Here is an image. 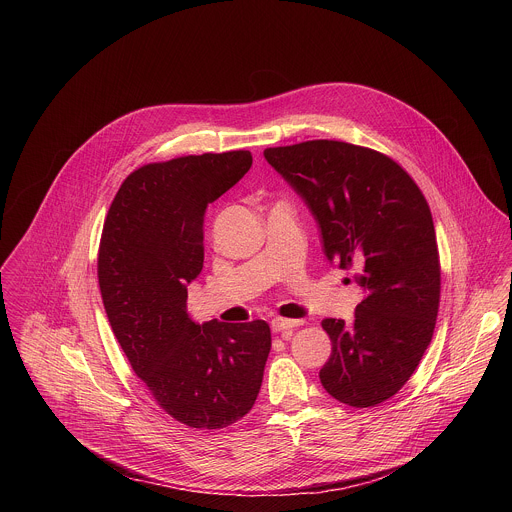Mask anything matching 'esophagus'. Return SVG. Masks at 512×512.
Wrapping results in <instances>:
<instances>
[{
	"instance_id": "34e87169",
	"label": "esophagus",
	"mask_w": 512,
	"mask_h": 512,
	"mask_svg": "<svg viewBox=\"0 0 512 512\" xmlns=\"http://www.w3.org/2000/svg\"><path fill=\"white\" fill-rule=\"evenodd\" d=\"M303 325V321L299 319H284V317H276L272 319V331L274 333H286V335H292L293 329Z\"/></svg>"
}]
</instances>
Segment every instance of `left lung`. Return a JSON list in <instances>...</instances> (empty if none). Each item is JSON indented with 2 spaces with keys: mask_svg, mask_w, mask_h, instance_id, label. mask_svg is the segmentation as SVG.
Returning <instances> with one entry per match:
<instances>
[{
  "mask_svg": "<svg viewBox=\"0 0 512 512\" xmlns=\"http://www.w3.org/2000/svg\"><path fill=\"white\" fill-rule=\"evenodd\" d=\"M317 220L329 262L355 270V319H323L331 357L323 388L353 408L392 398L436 327L441 270L426 197L388 155L335 140L264 149Z\"/></svg>",
  "mask_w": 512,
  "mask_h": 512,
  "instance_id": "8db88e82",
  "label": "left lung"
}]
</instances>
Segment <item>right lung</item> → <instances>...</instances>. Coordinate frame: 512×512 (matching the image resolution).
<instances>
[{
  "label": "right lung",
  "mask_w": 512,
  "mask_h": 512,
  "mask_svg": "<svg viewBox=\"0 0 512 512\" xmlns=\"http://www.w3.org/2000/svg\"><path fill=\"white\" fill-rule=\"evenodd\" d=\"M250 165L244 149L147 163L124 179L102 228L98 284L112 331L155 402L197 430L252 410L272 347L262 319L197 325L187 313L205 211Z\"/></svg>",
  "instance_id": "right-lung-1"
}]
</instances>
